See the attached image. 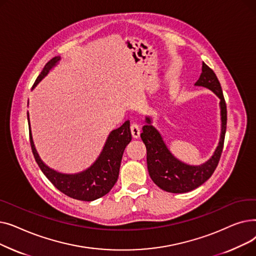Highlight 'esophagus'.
<instances>
[{
    "instance_id": "obj_1",
    "label": "esophagus",
    "mask_w": 256,
    "mask_h": 256,
    "mask_svg": "<svg viewBox=\"0 0 256 256\" xmlns=\"http://www.w3.org/2000/svg\"><path fill=\"white\" fill-rule=\"evenodd\" d=\"M140 128L137 124H130V132H132V138H139L140 137Z\"/></svg>"
}]
</instances>
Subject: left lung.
Masks as SVG:
<instances>
[{
    "mask_svg": "<svg viewBox=\"0 0 256 256\" xmlns=\"http://www.w3.org/2000/svg\"><path fill=\"white\" fill-rule=\"evenodd\" d=\"M195 85L210 89L220 98L221 138L216 152L206 164L190 166L174 158L168 150L160 132L150 126L152 121L150 118H146L147 126L142 128L141 139L146 146L147 168L150 176L154 182L166 192L186 193L196 189L212 176L222 154L227 124L226 102L216 74L204 62L202 63V72Z\"/></svg>",
    "mask_w": 256,
    "mask_h": 256,
    "instance_id": "1",
    "label": "left lung"
}]
</instances>
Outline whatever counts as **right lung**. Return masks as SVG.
Segmentation results:
<instances>
[{
    "mask_svg": "<svg viewBox=\"0 0 256 256\" xmlns=\"http://www.w3.org/2000/svg\"><path fill=\"white\" fill-rule=\"evenodd\" d=\"M59 60L60 57H55L46 64L42 72L37 76L33 87L46 76L48 70L52 66H55ZM130 140V121L126 120L120 128L111 132L100 158L90 168L78 174H62L50 169L40 160L30 132V144L33 156L44 176L60 192L80 201L96 200L111 191L119 176V168L124 152Z\"/></svg>",
    "mask_w": 256,
    "mask_h": 256,
    "instance_id": "obj_1",
    "label": "right lung"
}]
</instances>
